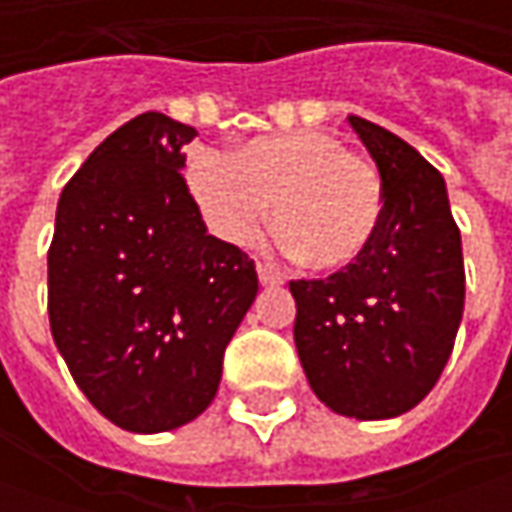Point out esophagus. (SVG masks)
I'll return each mask as SVG.
<instances>
[{
	"label": "esophagus",
	"mask_w": 512,
	"mask_h": 512,
	"mask_svg": "<svg viewBox=\"0 0 512 512\" xmlns=\"http://www.w3.org/2000/svg\"><path fill=\"white\" fill-rule=\"evenodd\" d=\"M256 273H259V282H262V285H265V287L282 285V282H285V276H282L279 270H273V267H270V265H262V262L256 265Z\"/></svg>",
	"instance_id": "obj_1"
}]
</instances>
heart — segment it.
Returning <instances> with one entry per match:
<instances>
[{
	"mask_svg": "<svg viewBox=\"0 0 512 512\" xmlns=\"http://www.w3.org/2000/svg\"><path fill=\"white\" fill-rule=\"evenodd\" d=\"M187 185L207 227L247 245L270 216L276 247L313 270H344L373 245L382 222L379 170L325 130L250 139L236 153L202 150Z\"/></svg>",
	"mask_w": 512,
	"mask_h": 512,
	"instance_id": "heart-1",
	"label": "heart"
}]
</instances>
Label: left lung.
I'll list each match as a JSON object with an SVG mask.
<instances>
[{
  "instance_id": "obj_1",
  "label": "left lung",
  "mask_w": 512,
  "mask_h": 512,
  "mask_svg": "<svg viewBox=\"0 0 512 512\" xmlns=\"http://www.w3.org/2000/svg\"><path fill=\"white\" fill-rule=\"evenodd\" d=\"M382 176L384 210L359 262L290 282L293 339L319 402L376 422L439 382L464 313L462 233L439 170L396 133L347 116Z\"/></svg>"
}]
</instances>
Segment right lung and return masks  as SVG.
<instances>
[{"label":"right lung","mask_w":512,"mask_h":512,"mask_svg":"<svg viewBox=\"0 0 512 512\" xmlns=\"http://www.w3.org/2000/svg\"><path fill=\"white\" fill-rule=\"evenodd\" d=\"M196 128L148 110L76 170L48 250L53 342L88 402L130 433L202 416L256 265L207 233L179 170Z\"/></svg>","instance_id":"1"}]
</instances>
